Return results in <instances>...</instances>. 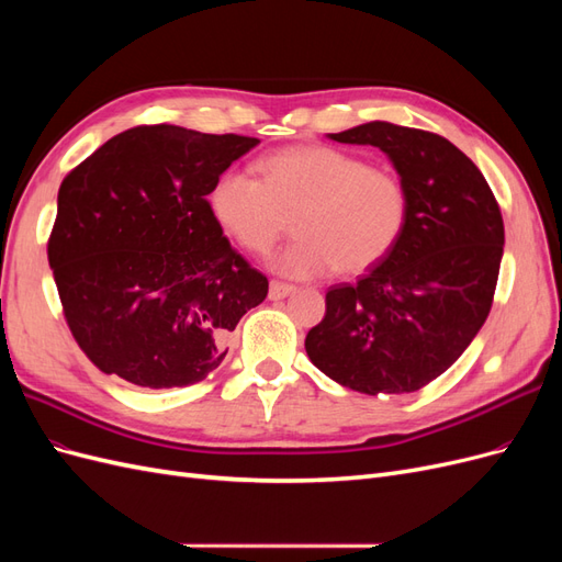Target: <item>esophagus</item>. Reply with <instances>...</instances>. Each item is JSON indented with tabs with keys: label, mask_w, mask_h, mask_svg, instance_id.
<instances>
[{
	"label": "esophagus",
	"mask_w": 562,
	"mask_h": 562,
	"mask_svg": "<svg viewBox=\"0 0 562 562\" xmlns=\"http://www.w3.org/2000/svg\"><path fill=\"white\" fill-rule=\"evenodd\" d=\"M295 291V285H291V283H281V281H271L269 283V297L271 300H283V297H288Z\"/></svg>",
	"instance_id": "esophagus-1"
}]
</instances>
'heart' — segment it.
<instances>
[{
  "mask_svg": "<svg viewBox=\"0 0 562 562\" xmlns=\"http://www.w3.org/2000/svg\"><path fill=\"white\" fill-rule=\"evenodd\" d=\"M262 180L227 171L211 190V209L236 241L269 252L294 215L297 241L271 269L291 279H318L339 269L361 274L394 248L405 227L407 194L394 176L323 145L274 151L260 161Z\"/></svg>",
  "mask_w": 562,
  "mask_h": 562,
  "instance_id": "b5f03b06",
  "label": "heart"
}]
</instances>
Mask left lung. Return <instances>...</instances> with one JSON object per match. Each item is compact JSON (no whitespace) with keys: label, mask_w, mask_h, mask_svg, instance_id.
Here are the masks:
<instances>
[{"label":"left lung","mask_w":562,"mask_h":562,"mask_svg":"<svg viewBox=\"0 0 562 562\" xmlns=\"http://www.w3.org/2000/svg\"><path fill=\"white\" fill-rule=\"evenodd\" d=\"M328 138L382 149L405 187L407 217L366 277L326 293L304 349L347 389L413 394L483 328L504 255L502 213L475 164L436 133L370 122Z\"/></svg>","instance_id":"8db88e82"}]
</instances>
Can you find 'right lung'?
Wrapping results in <instances>:
<instances>
[{
  "mask_svg": "<svg viewBox=\"0 0 562 562\" xmlns=\"http://www.w3.org/2000/svg\"><path fill=\"white\" fill-rule=\"evenodd\" d=\"M258 143L135 126L63 180L48 265L67 326L105 375L147 389L196 384L267 297V277L232 248L209 201Z\"/></svg>",
  "mask_w": 562,
  "mask_h": 562,
  "instance_id": "right-lung-1",
  "label": "right lung"
}]
</instances>
